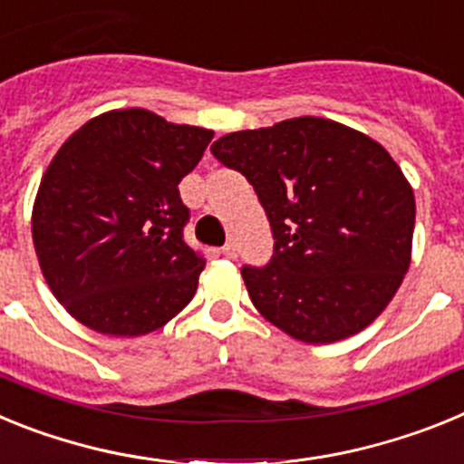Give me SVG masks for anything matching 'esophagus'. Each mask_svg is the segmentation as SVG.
Masks as SVG:
<instances>
[{"label": "esophagus", "instance_id": "esophagus-1", "mask_svg": "<svg viewBox=\"0 0 464 464\" xmlns=\"http://www.w3.org/2000/svg\"><path fill=\"white\" fill-rule=\"evenodd\" d=\"M220 253H223V256L227 257V260H235L237 253H239V248H237L235 241H229V244H225L223 248H220Z\"/></svg>", "mask_w": 464, "mask_h": 464}]
</instances>
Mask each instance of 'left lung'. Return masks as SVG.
Here are the masks:
<instances>
[{
	"mask_svg": "<svg viewBox=\"0 0 464 464\" xmlns=\"http://www.w3.org/2000/svg\"><path fill=\"white\" fill-rule=\"evenodd\" d=\"M211 153L246 176L272 227V260L241 267L256 309L306 343L370 325L407 274L416 223L413 190L388 150L302 116L225 134Z\"/></svg>",
	"mask_w": 464,
	"mask_h": 464,
	"instance_id": "1",
	"label": "left lung"
}]
</instances>
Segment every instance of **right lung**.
<instances>
[{"mask_svg": "<svg viewBox=\"0 0 464 464\" xmlns=\"http://www.w3.org/2000/svg\"><path fill=\"white\" fill-rule=\"evenodd\" d=\"M211 139L204 127L125 109L88 121L57 150L36 192L32 239L76 321L139 337L195 297L207 260L183 239L190 208L179 183Z\"/></svg>", "mask_w": 464, "mask_h": 464, "instance_id": "1", "label": "right lung"}]
</instances>
